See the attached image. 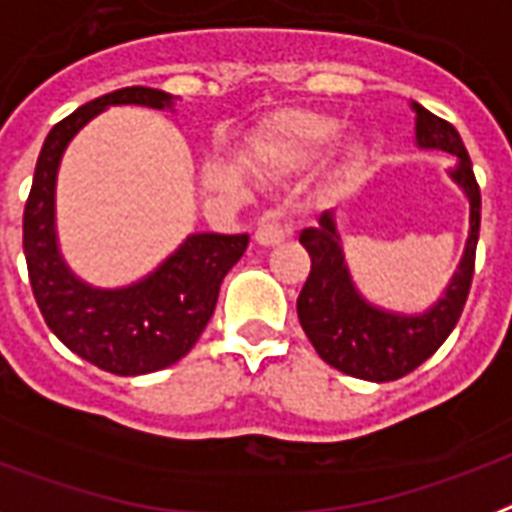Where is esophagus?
<instances>
[{"instance_id": "1", "label": "esophagus", "mask_w": 512, "mask_h": 512, "mask_svg": "<svg viewBox=\"0 0 512 512\" xmlns=\"http://www.w3.org/2000/svg\"><path fill=\"white\" fill-rule=\"evenodd\" d=\"M285 238H287V230L279 225L276 214H266V217L257 222L255 241L260 246H276V244H282Z\"/></svg>"}]
</instances>
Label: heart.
I'll return each instance as SVG.
<instances>
[{"label": "heart", "mask_w": 512, "mask_h": 512, "mask_svg": "<svg viewBox=\"0 0 512 512\" xmlns=\"http://www.w3.org/2000/svg\"><path fill=\"white\" fill-rule=\"evenodd\" d=\"M342 124L333 116L314 111H279L260 127L252 140V157L276 170H298L312 165L339 135ZM369 160V143L347 138L333 157V181H350Z\"/></svg>", "instance_id": "heart-1"}]
</instances>
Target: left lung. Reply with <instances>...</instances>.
Here are the masks:
<instances>
[{"mask_svg": "<svg viewBox=\"0 0 512 512\" xmlns=\"http://www.w3.org/2000/svg\"><path fill=\"white\" fill-rule=\"evenodd\" d=\"M412 111L415 143L420 149H439L456 157V165L448 170V176L469 200V236L464 255L437 304L429 306L426 312L404 314L366 301L352 282L333 211H325L317 219V227H306L298 236L312 257V271L295 304L301 328L325 363L369 382L399 380L412 369H418L423 361H429L439 350V344L456 328L475 271L480 187L472 173V160L453 124L429 113L418 102H412Z\"/></svg>", "mask_w": 512, "mask_h": 512, "instance_id": "left-lung-1", "label": "left lung"}]
</instances>
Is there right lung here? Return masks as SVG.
<instances>
[{"label":"right lung","instance_id":"1","mask_svg":"<svg viewBox=\"0 0 512 512\" xmlns=\"http://www.w3.org/2000/svg\"><path fill=\"white\" fill-rule=\"evenodd\" d=\"M176 97L127 86L78 111L48 132L24 208V255L34 301L48 328L83 361L119 377L160 372L184 358L214 314L219 285L249 246V236L192 233L160 266L124 287H94L73 274L56 236V176L70 140L111 105L173 111Z\"/></svg>","mask_w":512,"mask_h":512}]
</instances>
